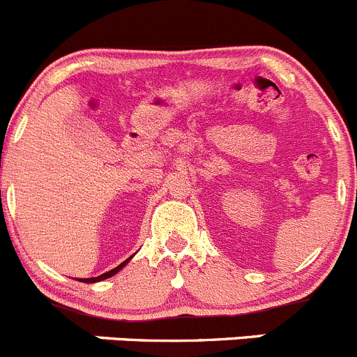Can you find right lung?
Here are the masks:
<instances>
[{
  "label": "right lung",
  "instance_id": "obj_1",
  "mask_svg": "<svg viewBox=\"0 0 357 357\" xmlns=\"http://www.w3.org/2000/svg\"><path fill=\"white\" fill-rule=\"evenodd\" d=\"M130 259H132V257H130ZM130 259L128 260H125V262L123 264H119L118 267H114V269L112 271H109V273H105V274H102V276H97V278H88V280H79V281H84V283H97V281H102V280H107V278H111V276H114L116 273H118V271H121L123 267L126 266V264L130 262Z\"/></svg>",
  "mask_w": 357,
  "mask_h": 357
}]
</instances>
